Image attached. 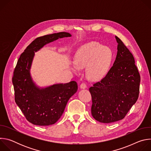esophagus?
Segmentation results:
<instances>
[{
	"label": "esophagus",
	"instance_id": "esophagus-1",
	"mask_svg": "<svg viewBox=\"0 0 151 151\" xmlns=\"http://www.w3.org/2000/svg\"><path fill=\"white\" fill-rule=\"evenodd\" d=\"M80 88H82V89H85L87 88V84H86L85 83H83L82 82L81 85H80Z\"/></svg>",
	"mask_w": 151,
	"mask_h": 151
}]
</instances>
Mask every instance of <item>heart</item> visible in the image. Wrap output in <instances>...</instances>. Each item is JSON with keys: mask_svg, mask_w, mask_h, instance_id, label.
Segmentation results:
<instances>
[{"mask_svg": "<svg viewBox=\"0 0 151 151\" xmlns=\"http://www.w3.org/2000/svg\"><path fill=\"white\" fill-rule=\"evenodd\" d=\"M113 58L114 54L111 48L97 42H90L81 46L76 52V64L72 66V69L78 73L80 68L88 65L87 75L89 79L99 80L108 72Z\"/></svg>", "mask_w": 151, "mask_h": 151, "instance_id": "b5f03b06", "label": "heart"}]
</instances>
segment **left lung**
I'll return each instance as SVG.
<instances>
[{
  "label": "left lung",
  "instance_id": "left-lung-1",
  "mask_svg": "<svg viewBox=\"0 0 151 151\" xmlns=\"http://www.w3.org/2000/svg\"><path fill=\"white\" fill-rule=\"evenodd\" d=\"M118 52L113 66L106 76L89 88L91 114L102 123L122 119L139 97L140 76L133 54L115 36Z\"/></svg>",
  "mask_w": 151,
  "mask_h": 151
}]
</instances>
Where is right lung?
<instances>
[{
  "label": "right lung",
  "instance_id": "add662e5",
  "mask_svg": "<svg viewBox=\"0 0 151 151\" xmlns=\"http://www.w3.org/2000/svg\"><path fill=\"white\" fill-rule=\"evenodd\" d=\"M70 36L69 33L59 32L37 37L17 61L12 77L15 101L27 120L34 125L55 124L63 114L69 99L78 90L75 81L40 88L33 82L30 73L35 52L58 38Z\"/></svg>",
  "mask_w": 151,
  "mask_h": 151
}]
</instances>
